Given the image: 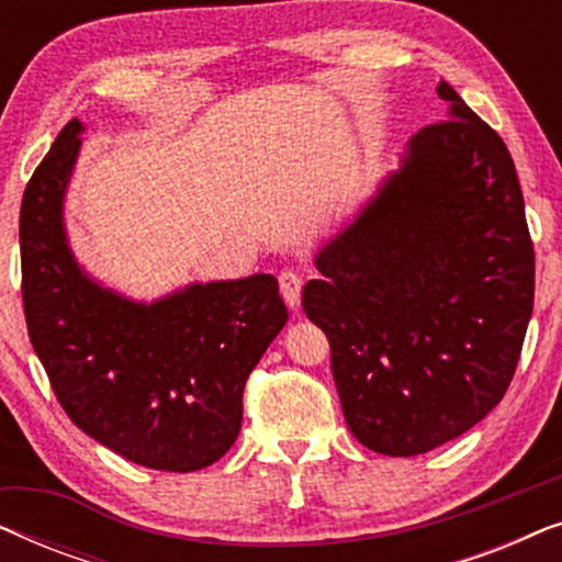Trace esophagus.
<instances>
[{
	"instance_id": "1",
	"label": "esophagus",
	"mask_w": 562,
	"mask_h": 562,
	"mask_svg": "<svg viewBox=\"0 0 562 562\" xmlns=\"http://www.w3.org/2000/svg\"><path fill=\"white\" fill-rule=\"evenodd\" d=\"M279 286H281V296H283V302L289 304V310H296L299 306V302H302V286H304V281H302V276H299L296 271H281L279 273Z\"/></svg>"
}]
</instances>
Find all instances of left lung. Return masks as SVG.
Listing matches in <instances>:
<instances>
[{
	"label": "left lung",
	"instance_id": "1",
	"mask_svg": "<svg viewBox=\"0 0 562 562\" xmlns=\"http://www.w3.org/2000/svg\"><path fill=\"white\" fill-rule=\"evenodd\" d=\"M448 120L317 256L302 306L329 340L350 432L381 456L456 440L502 402L535 304L514 160L448 81Z\"/></svg>",
	"mask_w": 562,
	"mask_h": 562
}]
</instances>
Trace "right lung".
Wrapping results in <instances>:
<instances>
[{"label": "right lung", "mask_w": 562, "mask_h": 562, "mask_svg": "<svg viewBox=\"0 0 562 562\" xmlns=\"http://www.w3.org/2000/svg\"><path fill=\"white\" fill-rule=\"evenodd\" d=\"M81 130H60L22 196L30 342L76 427L137 465L199 471L233 448L245 381L286 325L279 281L194 283L153 304L89 281L60 217Z\"/></svg>", "instance_id": "1"}]
</instances>
